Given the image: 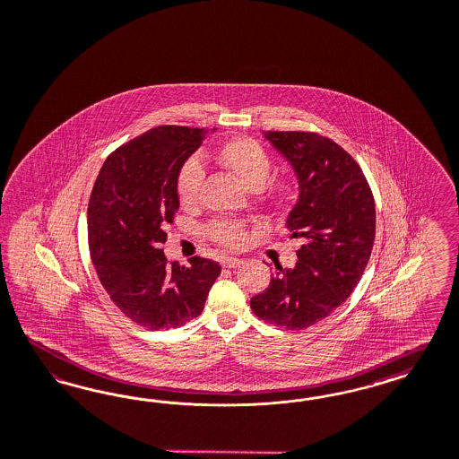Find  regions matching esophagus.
Returning <instances> with one entry per match:
<instances>
[{"label": "esophagus", "mask_w": 459, "mask_h": 459, "mask_svg": "<svg viewBox=\"0 0 459 459\" xmlns=\"http://www.w3.org/2000/svg\"><path fill=\"white\" fill-rule=\"evenodd\" d=\"M221 264L223 268H238V266L242 264V259H238V257H223Z\"/></svg>", "instance_id": "obj_1"}]
</instances>
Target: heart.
<instances>
[{
  "instance_id": "b5f03b06",
  "label": "heart",
  "mask_w": 459,
  "mask_h": 459,
  "mask_svg": "<svg viewBox=\"0 0 459 459\" xmlns=\"http://www.w3.org/2000/svg\"><path fill=\"white\" fill-rule=\"evenodd\" d=\"M219 164L238 181L251 188H263L273 205L283 206L293 193V181L288 176H278L266 181L271 171L268 151L251 137H232L221 143L215 154ZM204 183V169L196 160H188L181 166L176 178V195L181 206L191 208L200 200ZM208 238L223 247L238 249L247 240V229L236 221H215L208 225Z\"/></svg>"
}]
</instances>
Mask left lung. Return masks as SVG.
Here are the masks:
<instances>
[{
    "instance_id": "left-lung-1",
    "label": "left lung",
    "mask_w": 459,
    "mask_h": 459,
    "mask_svg": "<svg viewBox=\"0 0 459 459\" xmlns=\"http://www.w3.org/2000/svg\"><path fill=\"white\" fill-rule=\"evenodd\" d=\"M299 178V202L286 219L305 244L295 268L276 266L251 299L261 320L301 331L331 316L359 283L375 242V198L359 164L316 132H264Z\"/></svg>"
}]
</instances>
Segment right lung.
I'll list each match as a JSON object with an SVG mask.
<instances>
[{
  "mask_svg": "<svg viewBox=\"0 0 459 459\" xmlns=\"http://www.w3.org/2000/svg\"><path fill=\"white\" fill-rule=\"evenodd\" d=\"M215 130V128H213ZM205 128L160 126L113 151L88 205V242L111 301L151 331L176 329L200 316L221 268L205 257L168 263L160 249L179 208L176 178L202 145Z\"/></svg>",
  "mask_w": 459,
  "mask_h": 459,
  "instance_id": "obj_1",
  "label": "right lung"
}]
</instances>
